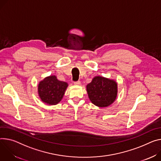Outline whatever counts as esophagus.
<instances>
[{"mask_svg":"<svg viewBox=\"0 0 161 161\" xmlns=\"http://www.w3.org/2000/svg\"><path fill=\"white\" fill-rule=\"evenodd\" d=\"M74 84L76 85H80L81 84V82L80 81H75Z\"/></svg>","mask_w":161,"mask_h":161,"instance_id":"obj_1","label":"esophagus"}]
</instances>
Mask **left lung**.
Listing matches in <instances>:
<instances>
[{
  "mask_svg": "<svg viewBox=\"0 0 161 161\" xmlns=\"http://www.w3.org/2000/svg\"><path fill=\"white\" fill-rule=\"evenodd\" d=\"M86 92L94 105L99 107H107L112 104L116 99L118 84L113 80L96 76L86 85Z\"/></svg>",
  "mask_w": 161,
  "mask_h": 161,
  "instance_id": "1",
  "label": "left lung"
}]
</instances>
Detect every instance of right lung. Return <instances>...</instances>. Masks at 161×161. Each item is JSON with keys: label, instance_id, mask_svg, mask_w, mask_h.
Returning a JSON list of instances; mask_svg holds the SVG:
<instances>
[{"label": "right lung", "instance_id": "right-lung-1", "mask_svg": "<svg viewBox=\"0 0 161 161\" xmlns=\"http://www.w3.org/2000/svg\"><path fill=\"white\" fill-rule=\"evenodd\" d=\"M68 84L52 75L40 81L38 92L41 100L47 105H56L62 99Z\"/></svg>", "mask_w": 161, "mask_h": 161}]
</instances>
